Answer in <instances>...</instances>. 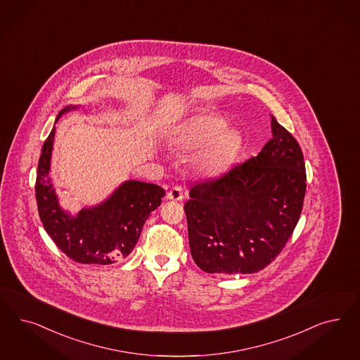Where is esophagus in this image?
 <instances>
[{
	"mask_svg": "<svg viewBox=\"0 0 360 360\" xmlns=\"http://www.w3.org/2000/svg\"><path fill=\"white\" fill-rule=\"evenodd\" d=\"M168 200H176V201H181L184 198L183 193V188L180 186H174L168 193H167Z\"/></svg>",
	"mask_w": 360,
	"mask_h": 360,
	"instance_id": "obj_1",
	"label": "esophagus"
}]
</instances>
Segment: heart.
Instances as JSON below:
<instances>
[{"mask_svg": "<svg viewBox=\"0 0 360 360\" xmlns=\"http://www.w3.org/2000/svg\"><path fill=\"white\" fill-rule=\"evenodd\" d=\"M228 126V120L222 116L198 114L177 126L171 141L184 151L202 146L195 160L196 168L202 174L214 176L229 169L243 148L241 135Z\"/></svg>", "mask_w": 360, "mask_h": 360, "instance_id": "heart-1", "label": "heart"}]
</instances>
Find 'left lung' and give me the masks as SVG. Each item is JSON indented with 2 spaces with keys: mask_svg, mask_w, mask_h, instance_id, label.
<instances>
[{
  "mask_svg": "<svg viewBox=\"0 0 360 360\" xmlns=\"http://www.w3.org/2000/svg\"><path fill=\"white\" fill-rule=\"evenodd\" d=\"M271 132L255 158L189 191L184 210L191 255L207 273L262 270L298 224L306 193L303 153L274 116Z\"/></svg>",
  "mask_w": 360,
  "mask_h": 360,
  "instance_id": "1",
  "label": "left lung"
}]
</instances>
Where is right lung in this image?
<instances>
[{
    "instance_id": "1",
    "label": "right lung",
    "mask_w": 360,
    "mask_h": 360,
    "mask_svg": "<svg viewBox=\"0 0 360 360\" xmlns=\"http://www.w3.org/2000/svg\"><path fill=\"white\" fill-rule=\"evenodd\" d=\"M79 105L65 107L58 116ZM56 120V122H57ZM56 127L44 143L35 181L38 213L47 234L59 249L79 264L110 265L122 261L135 248L151 212L162 204V186L127 180L98 205L83 208L75 216L59 205L50 177Z\"/></svg>"
}]
</instances>
